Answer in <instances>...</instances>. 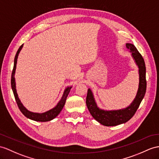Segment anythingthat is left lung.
<instances>
[{"instance_id": "8db88e82", "label": "left lung", "mask_w": 159, "mask_h": 159, "mask_svg": "<svg viewBox=\"0 0 159 159\" xmlns=\"http://www.w3.org/2000/svg\"><path fill=\"white\" fill-rule=\"evenodd\" d=\"M126 47L131 52V56L139 69V86L138 92L130 105L125 109L119 110H102L98 107L90 89L89 88L88 90L86 102L88 109L93 118L100 124L105 126H115L128 121L138 110L146 93V80L144 60L134 44L127 43Z\"/></svg>"}]
</instances>
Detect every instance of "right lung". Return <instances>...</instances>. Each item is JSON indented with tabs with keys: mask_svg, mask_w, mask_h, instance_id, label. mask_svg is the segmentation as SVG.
Masks as SVG:
<instances>
[{
	"mask_svg": "<svg viewBox=\"0 0 159 159\" xmlns=\"http://www.w3.org/2000/svg\"><path fill=\"white\" fill-rule=\"evenodd\" d=\"M22 44L20 47L19 48L17 52L15 55V59H14V66H13V69L12 71V74H11V88H12V90L13 92V94L15 96V100H16L17 106L19 107V110L21 111V113L24 114L26 117H28L30 119L34 120V121H41V122H46V121H51L53 119H55L57 116L60 113V112L61 110L63 109V108L65 105V102H66V99L67 96L69 94V92H70L71 87H67L66 89H65L63 94L62 96L61 99L59 100V102L57 103V105L52 108V109H50L48 111L44 112V113H33V112H31L28 111L26 108L23 105V104L21 102V100H19L17 93V90H16V86H15V69H16V65H17V58L19 53L20 52L21 50L23 47Z\"/></svg>",
	"mask_w": 159,
	"mask_h": 159,
	"instance_id": "right-lung-1",
	"label": "right lung"
}]
</instances>
